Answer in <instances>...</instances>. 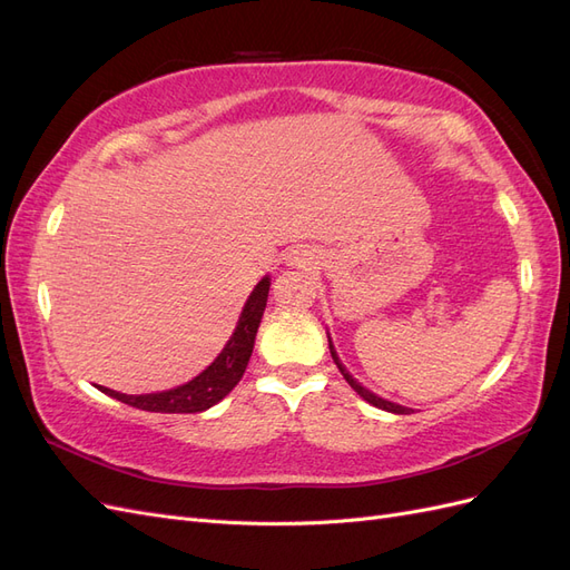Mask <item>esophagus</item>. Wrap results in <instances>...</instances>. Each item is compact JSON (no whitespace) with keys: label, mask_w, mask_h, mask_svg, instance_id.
I'll return each instance as SVG.
<instances>
[{"label":"esophagus","mask_w":570,"mask_h":570,"mask_svg":"<svg viewBox=\"0 0 570 570\" xmlns=\"http://www.w3.org/2000/svg\"><path fill=\"white\" fill-rule=\"evenodd\" d=\"M312 252H306V249H292L289 252V256H287V262L292 264V266H306V264H312Z\"/></svg>","instance_id":"obj_1"}]
</instances>
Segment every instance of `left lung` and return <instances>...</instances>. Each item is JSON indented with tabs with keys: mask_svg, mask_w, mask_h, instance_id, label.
I'll use <instances>...</instances> for the list:
<instances>
[{
	"mask_svg": "<svg viewBox=\"0 0 570 570\" xmlns=\"http://www.w3.org/2000/svg\"><path fill=\"white\" fill-rule=\"evenodd\" d=\"M327 347H331V354H333V361L337 364V368H340V373L344 375V381H347L352 387H354V392H358L361 396H364V400L368 402V404H373V406H377V409H385V411H392V413H409L411 409H406V406H400V404H394V402H387V400H383V396H377V394H373L371 390H366L364 385H358L354 377L347 373V368H344L342 364H340V358H337V354H335V350H333V344H331V340H327Z\"/></svg>",
	"mask_w": 570,
	"mask_h": 570,
	"instance_id": "obj_1",
	"label": "left lung"
}]
</instances>
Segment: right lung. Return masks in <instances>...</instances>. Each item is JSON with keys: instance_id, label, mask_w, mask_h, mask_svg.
<instances>
[{"instance_id": "add662e5", "label": "right lung", "mask_w": 570, "mask_h": 570, "mask_svg": "<svg viewBox=\"0 0 570 570\" xmlns=\"http://www.w3.org/2000/svg\"><path fill=\"white\" fill-rule=\"evenodd\" d=\"M268 287H271V278H264L254 287L226 347H223V352L214 358V364L209 368L202 371L189 383L166 392H154V394H120L109 387H99V390L128 406L154 411V413H199V411L212 409L239 383V377L245 375V368L249 364V356L254 350L258 323H262L264 308H266Z\"/></svg>"}]
</instances>
